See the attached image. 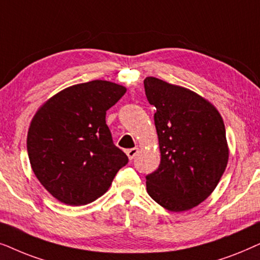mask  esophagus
Masks as SVG:
<instances>
[{
	"instance_id": "1",
	"label": "esophagus",
	"mask_w": 260,
	"mask_h": 260,
	"mask_svg": "<svg viewBox=\"0 0 260 260\" xmlns=\"http://www.w3.org/2000/svg\"><path fill=\"white\" fill-rule=\"evenodd\" d=\"M138 152H139V150H138L137 147H134V148H131V150H127L126 151V153H127V157L131 159V160H132V159H134V157H136V155L138 154Z\"/></svg>"
}]
</instances>
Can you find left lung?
Listing matches in <instances>:
<instances>
[{
  "mask_svg": "<svg viewBox=\"0 0 260 260\" xmlns=\"http://www.w3.org/2000/svg\"><path fill=\"white\" fill-rule=\"evenodd\" d=\"M154 106L160 165L146 177L147 192L170 212L202 203L219 184L230 148L222 116L213 103L184 86L155 77L144 79Z\"/></svg>",
  "mask_w": 260,
  "mask_h": 260,
  "instance_id": "obj_1",
  "label": "left lung"
}]
</instances>
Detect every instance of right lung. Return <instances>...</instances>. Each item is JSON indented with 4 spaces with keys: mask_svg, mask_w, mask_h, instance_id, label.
Listing matches in <instances>:
<instances>
[{
    "mask_svg": "<svg viewBox=\"0 0 260 260\" xmlns=\"http://www.w3.org/2000/svg\"><path fill=\"white\" fill-rule=\"evenodd\" d=\"M123 85L102 79L79 83L46 100L27 133L32 170L59 202L84 206L109 186L127 155L113 144L106 112L126 92Z\"/></svg>",
    "mask_w": 260,
    "mask_h": 260,
    "instance_id": "1",
    "label": "right lung"
}]
</instances>
